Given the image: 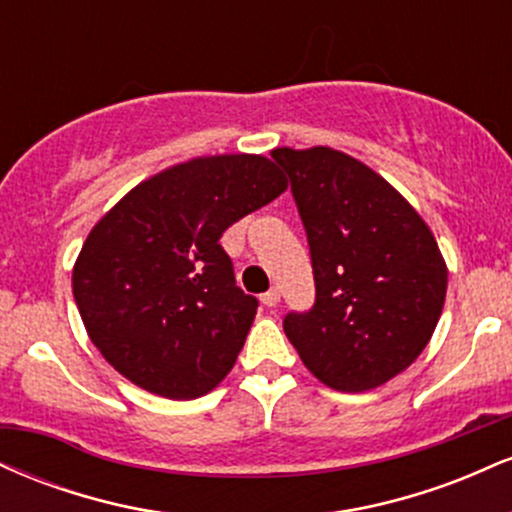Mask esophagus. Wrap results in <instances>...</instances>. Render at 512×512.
<instances>
[{
  "mask_svg": "<svg viewBox=\"0 0 512 512\" xmlns=\"http://www.w3.org/2000/svg\"><path fill=\"white\" fill-rule=\"evenodd\" d=\"M279 301H281V293H279V289H276V286H272V289H269L267 293H262V303L267 305V308H274V305Z\"/></svg>",
  "mask_w": 512,
  "mask_h": 512,
  "instance_id": "34e87169",
  "label": "esophagus"
}]
</instances>
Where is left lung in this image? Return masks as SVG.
I'll return each instance as SVG.
<instances>
[{
    "mask_svg": "<svg viewBox=\"0 0 512 512\" xmlns=\"http://www.w3.org/2000/svg\"><path fill=\"white\" fill-rule=\"evenodd\" d=\"M301 214L315 303L286 313L305 368L366 392L409 368L443 313L448 269L436 238L390 182L342 151L276 149Z\"/></svg>",
    "mask_w": 512,
    "mask_h": 512,
    "instance_id": "left-lung-1",
    "label": "left lung"
}]
</instances>
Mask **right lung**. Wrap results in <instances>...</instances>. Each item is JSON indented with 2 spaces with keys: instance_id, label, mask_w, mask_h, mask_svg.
Returning a JSON list of instances; mask_svg holds the SVG:
<instances>
[{
  "instance_id": "1",
  "label": "right lung",
  "mask_w": 512,
  "mask_h": 512,
  "mask_svg": "<svg viewBox=\"0 0 512 512\" xmlns=\"http://www.w3.org/2000/svg\"><path fill=\"white\" fill-rule=\"evenodd\" d=\"M286 190L264 156H211L134 187L88 233L74 301L105 361L168 399L214 390L243 349L257 298L236 284L226 228Z\"/></svg>"
}]
</instances>
